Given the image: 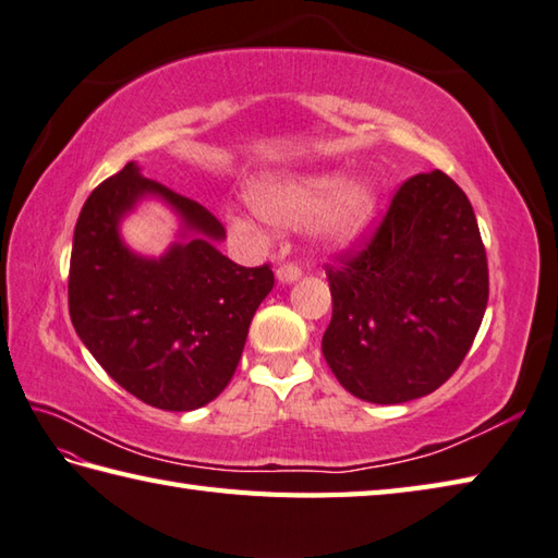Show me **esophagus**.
I'll use <instances>...</instances> for the list:
<instances>
[{
    "label": "esophagus",
    "mask_w": 558,
    "mask_h": 558,
    "mask_svg": "<svg viewBox=\"0 0 558 558\" xmlns=\"http://www.w3.org/2000/svg\"><path fill=\"white\" fill-rule=\"evenodd\" d=\"M276 276L280 282H294L302 276V268L298 264H282V266H278Z\"/></svg>",
    "instance_id": "1"
}]
</instances>
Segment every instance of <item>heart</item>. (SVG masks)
<instances>
[{"label":"heart","instance_id":"heart-1","mask_svg":"<svg viewBox=\"0 0 558 558\" xmlns=\"http://www.w3.org/2000/svg\"><path fill=\"white\" fill-rule=\"evenodd\" d=\"M248 203L272 225H304L314 220V232L329 244H348L365 232L377 213V191L365 179H343L341 173L316 177H278L248 189ZM242 232H260L246 215H234Z\"/></svg>","mask_w":558,"mask_h":558}]
</instances>
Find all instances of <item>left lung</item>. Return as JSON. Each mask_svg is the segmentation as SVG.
Masks as SVG:
<instances>
[{
	"mask_svg": "<svg viewBox=\"0 0 558 558\" xmlns=\"http://www.w3.org/2000/svg\"><path fill=\"white\" fill-rule=\"evenodd\" d=\"M326 278L333 314L322 353L343 389L369 403L430 395L462 365L488 302L472 203L440 169L416 173Z\"/></svg>",
	"mask_w": 558,
	"mask_h": 558,
	"instance_id": "1",
	"label": "left lung"
}]
</instances>
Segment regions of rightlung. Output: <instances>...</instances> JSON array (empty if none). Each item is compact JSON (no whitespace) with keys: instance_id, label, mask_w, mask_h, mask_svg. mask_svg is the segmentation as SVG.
Instances as JSON below:
<instances>
[{"instance_id":"obj_1","label":"right lung","mask_w":558,"mask_h":558,"mask_svg":"<svg viewBox=\"0 0 558 558\" xmlns=\"http://www.w3.org/2000/svg\"><path fill=\"white\" fill-rule=\"evenodd\" d=\"M159 194L195 240L161 259L133 255L117 234L119 217ZM217 217L128 161L86 198L70 258V319L108 375L140 401L193 411L222 395L242 360L248 324L272 290L270 264L244 268L215 248Z\"/></svg>"}]
</instances>
